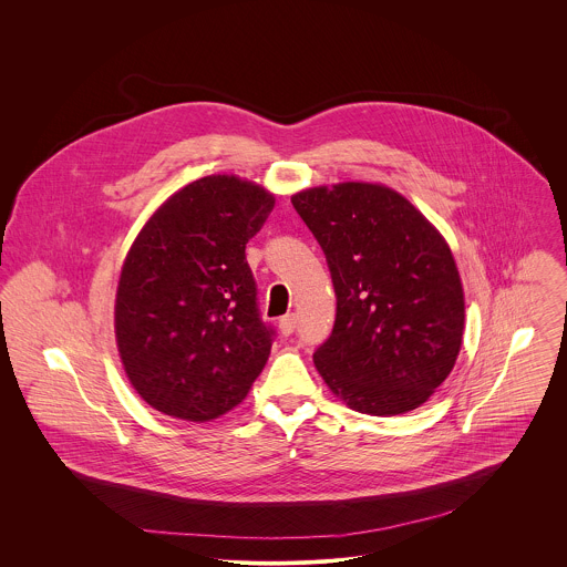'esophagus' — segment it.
<instances>
[{
  "label": "esophagus",
  "mask_w": 567,
  "mask_h": 567,
  "mask_svg": "<svg viewBox=\"0 0 567 567\" xmlns=\"http://www.w3.org/2000/svg\"><path fill=\"white\" fill-rule=\"evenodd\" d=\"M295 329H297V317H295V315H286V317H281V321H279V331H281L284 336H290Z\"/></svg>",
  "instance_id": "obj_1"
}]
</instances>
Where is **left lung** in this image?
<instances>
[{"mask_svg":"<svg viewBox=\"0 0 567 567\" xmlns=\"http://www.w3.org/2000/svg\"><path fill=\"white\" fill-rule=\"evenodd\" d=\"M292 205L321 244L336 290V323L315 353L324 384L373 416L425 404L463 344L465 292L450 244L382 183L308 187Z\"/></svg>","mask_w":567,"mask_h":567,"instance_id":"8db88e82","label":"left lung"}]
</instances>
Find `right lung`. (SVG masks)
<instances>
[{
  "mask_svg": "<svg viewBox=\"0 0 567 567\" xmlns=\"http://www.w3.org/2000/svg\"><path fill=\"white\" fill-rule=\"evenodd\" d=\"M275 194L236 174L203 176L162 203L131 244L115 342L137 395L167 416L212 421L244 402L272 329L257 312L246 243Z\"/></svg>",
  "mask_w": 567,
  "mask_h": 567,
  "instance_id": "1",
  "label": "right lung"
}]
</instances>
